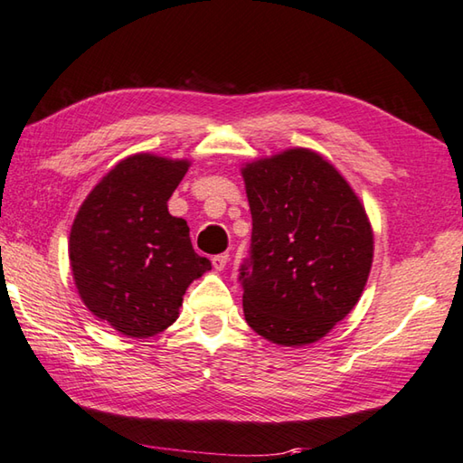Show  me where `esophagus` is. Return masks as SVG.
Listing matches in <instances>:
<instances>
[{"label": "esophagus", "instance_id": "34e87169", "mask_svg": "<svg viewBox=\"0 0 463 463\" xmlns=\"http://www.w3.org/2000/svg\"><path fill=\"white\" fill-rule=\"evenodd\" d=\"M228 260H230V254H217L212 258V264L215 269H223L225 264H228Z\"/></svg>", "mask_w": 463, "mask_h": 463}]
</instances>
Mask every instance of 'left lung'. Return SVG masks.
Returning a JSON list of instances; mask_svg holds the SVG:
<instances>
[{"label": "left lung", "mask_w": 463, "mask_h": 463, "mask_svg": "<svg viewBox=\"0 0 463 463\" xmlns=\"http://www.w3.org/2000/svg\"><path fill=\"white\" fill-rule=\"evenodd\" d=\"M251 212L240 268L243 317L284 346L317 343L359 302L373 230L359 197L325 156L288 149L241 169Z\"/></svg>", "instance_id": "obj_1"}]
</instances>
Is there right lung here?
Masks as SVG:
<instances>
[{"label":"right lung","instance_id":"1","mask_svg":"<svg viewBox=\"0 0 463 463\" xmlns=\"http://www.w3.org/2000/svg\"><path fill=\"white\" fill-rule=\"evenodd\" d=\"M187 169L189 161L127 156L74 217L68 251L78 294L125 336L163 333L177 320L189 284L212 269L191 246L187 222L167 209Z\"/></svg>","mask_w":463,"mask_h":463}]
</instances>
